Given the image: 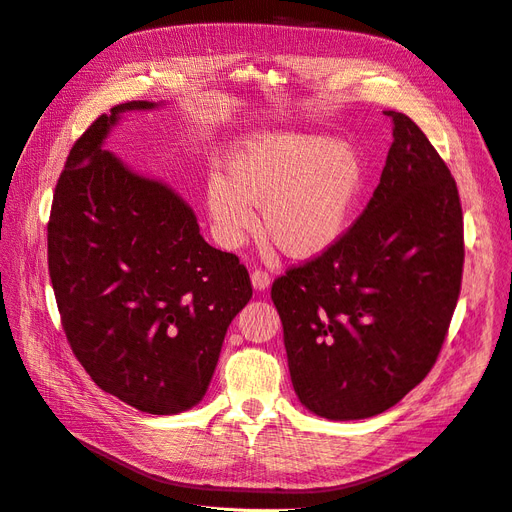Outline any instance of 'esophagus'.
<instances>
[{
	"label": "esophagus",
	"mask_w": 512,
	"mask_h": 512,
	"mask_svg": "<svg viewBox=\"0 0 512 512\" xmlns=\"http://www.w3.org/2000/svg\"><path fill=\"white\" fill-rule=\"evenodd\" d=\"M269 284H271V275L267 271H262V269L252 271V286L256 290H265V288H269Z\"/></svg>",
	"instance_id": "obj_1"
}]
</instances>
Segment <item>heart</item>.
I'll list each match as a JSON object with an SVG mask.
<instances>
[{
  "mask_svg": "<svg viewBox=\"0 0 512 512\" xmlns=\"http://www.w3.org/2000/svg\"><path fill=\"white\" fill-rule=\"evenodd\" d=\"M226 173L207 181L215 237L241 245L262 200L265 235L292 258L318 256L344 235L363 185L352 147L301 134L247 138L228 153Z\"/></svg>",
  "mask_w": 512,
  "mask_h": 512,
  "instance_id": "b5f03b06",
  "label": "heart"
}]
</instances>
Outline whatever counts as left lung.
Wrapping results in <instances>:
<instances>
[{
    "label": "left lung",
    "mask_w": 512,
    "mask_h": 512,
    "mask_svg": "<svg viewBox=\"0 0 512 512\" xmlns=\"http://www.w3.org/2000/svg\"><path fill=\"white\" fill-rule=\"evenodd\" d=\"M384 115L393 145L367 207L271 288L294 393L331 421L376 416L423 382L461 290L457 183L408 115Z\"/></svg>",
    "instance_id": "1"
}]
</instances>
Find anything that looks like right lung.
Listing matches in <instances>:
<instances>
[{"mask_svg":"<svg viewBox=\"0 0 512 512\" xmlns=\"http://www.w3.org/2000/svg\"><path fill=\"white\" fill-rule=\"evenodd\" d=\"M156 106L117 104L81 134L46 239L61 327L91 380L141 412L177 414L207 393L252 282L203 239L181 196L102 149L119 113Z\"/></svg>","mask_w":512,"mask_h":512,"instance_id":"right-lung-1","label":"right lung"}]
</instances>
